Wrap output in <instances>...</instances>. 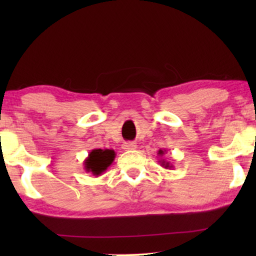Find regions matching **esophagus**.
Here are the masks:
<instances>
[{"label": "esophagus", "instance_id": "34e87169", "mask_svg": "<svg viewBox=\"0 0 256 256\" xmlns=\"http://www.w3.org/2000/svg\"><path fill=\"white\" fill-rule=\"evenodd\" d=\"M124 149L134 150V149H136V143H134V142H124Z\"/></svg>", "mask_w": 256, "mask_h": 256}]
</instances>
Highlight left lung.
<instances>
[{
    "label": "left lung",
    "mask_w": 256,
    "mask_h": 256,
    "mask_svg": "<svg viewBox=\"0 0 256 256\" xmlns=\"http://www.w3.org/2000/svg\"><path fill=\"white\" fill-rule=\"evenodd\" d=\"M166 152V150L160 149L158 152H157V154H158V156H163ZM158 162H160V166L164 168V169H171V168H174L172 164H170L169 162H166V160H158Z\"/></svg>",
    "instance_id": "1"
}]
</instances>
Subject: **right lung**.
Returning <instances> with one entry per match:
<instances>
[{
    "mask_svg": "<svg viewBox=\"0 0 256 256\" xmlns=\"http://www.w3.org/2000/svg\"><path fill=\"white\" fill-rule=\"evenodd\" d=\"M115 152L112 149H93L84 160V168L86 172H90L93 176H100L107 168L113 163Z\"/></svg>",
    "mask_w": 256,
    "mask_h": 256,
    "instance_id": "obj_1",
    "label": "right lung"
}]
</instances>
